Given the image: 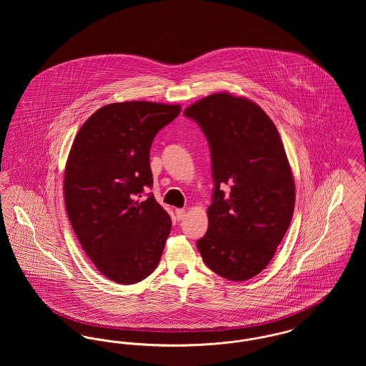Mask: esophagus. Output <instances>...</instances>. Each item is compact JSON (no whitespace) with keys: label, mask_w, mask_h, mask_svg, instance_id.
<instances>
[{"label":"esophagus","mask_w":366,"mask_h":366,"mask_svg":"<svg viewBox=\"0 0 366 366\" xmlns=\"http://www.w3.org/2000/svg\"><path fill=\"white\" fill-rule=\"evenodd\" d=\"M175 215H177V219H178V221H182V219H185V217H187V211L184 209H175Z\"/></svg>","instance_id":"obj_1"}]
</instances>
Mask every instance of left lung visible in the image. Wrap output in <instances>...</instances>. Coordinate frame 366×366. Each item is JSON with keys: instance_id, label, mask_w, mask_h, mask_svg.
Listing matches in <instances>:
<instances>
[{"instance_id": "1", "label": "left lung", "mask_w": 366, "mask_h": 366, "mask_svg": "<svg viewBox=\"0 0 366 366\" xmlns=\"http://www.w3.org/2000/svg\"><path fill=\"white\" fill-rule=\"evenodd\" d=\"M207 137L214 179L209 229L197 240L218 276L245 281L272 261L295 207V182L279 132L261 107L229 93L184 111Z\"/></svg>"}]
</instances>
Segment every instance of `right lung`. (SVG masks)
Returning a JSON list of instances; mask_svg holds the SVG:
<instances>
[{
  "label": "right lung",
  "instance_id": "right-lung-1",
  "mask_svg": "<svg viewBox=\"0 0 366 366\" xmlns=\"http://www.w3.org/2000/svg\"><path fill=\"white\" fill-rule=\"evenodd\" d=\"M181 105L124 102L97 109L72 142L64 173V202L89 259L107 279L136 284L155 269L172 218L152 193L149 149Z\"/></svg>",
  "mask_w": 366,
  "mask_h": 366
}]
</instances>
